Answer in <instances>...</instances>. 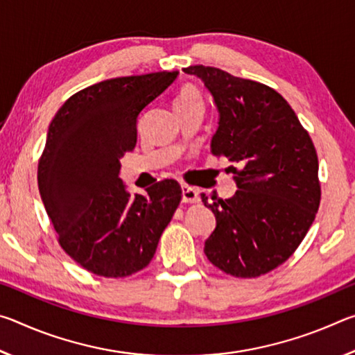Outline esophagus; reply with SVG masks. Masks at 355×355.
Wrapping results in <instances>:
<instances>
[{"label": "esophagus", "instance_id": "obj_1", "mask_svg": "<svg viewBox=\"0 0 355 355\" xmlns=\"http://www.w3.org/2000/svg\"><path fill=\"white\" fill-rule=\"evenodd\" d=\"M182 200L184 203H197L200 202V196H199V191L191 188V186H182Z\"/></svg>", "mask_w": 355, "mask_h": 355}]
</instances>
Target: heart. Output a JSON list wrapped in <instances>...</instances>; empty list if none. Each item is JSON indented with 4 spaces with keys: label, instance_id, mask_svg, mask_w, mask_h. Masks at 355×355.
<instances>
[{
    "label": "heart",
    "instance_id": "b5f03b06",
    "mask_svg": "<svg viewBox=\"0 0 355 355\" xmlns=\"http://www.w3.org/2000/svg\"><path fill=\"white\" fill-rule=\"evenodd\" d=\"M189 101H202L200 94L197 92V89L191 87V86H184L182 91H180L178 97L175 98V105H182V103H189Z\"/></svg>",
    "mask_w": 355,
    "mask_h": 355
}]
</instances>
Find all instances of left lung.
I'll list each match as a JSON object with an SVG mask.
<instances>
[{
  "mask_svg": "<svg viewBox=\"0 0 355 355\" xmlns=\"http://www.w3.org/2000/svg\"><path fill=\"white\" fill-rule=\"evenodd\" d=\"M183 71L199 78L218 110L211 153L241 167H233L230 199L202 194L216 216L203 252L220 271L258 277L286 261L313 224L321 199L315 146L274 89L205 65Z\"/></svg>",
  "mask_w": 355,
  "mask_h": 355,
  "instance_id": "obj_1",
  "label": "left lung"
}]
</instances>
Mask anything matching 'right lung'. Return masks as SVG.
<instances>
[{
    "instance_id": "right-lung-1",
    "label": "right lung",
    "mask_w": 355,
    "mask_h": 355,
    "mask_svg": "<svg viewBox=\"0 0 355 355\" xmlns=\"http://www.w3.org/2000/svg\"><path fill=\"white\" fill-rule=\"evenodd\" d=\"M178 71L112 78L83 89L48 127L37 182L62 249L84 269L127 277L152 261L182 199L175 180L131 194L120 158L137 141V117Z\"/></svg>"
}]
</instances>
